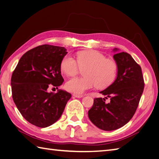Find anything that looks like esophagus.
<instances>
[{
    "instance_id": "1",
    "label": "esophagus",
    "mask_w": 159,
    "mask_h": 159,
    "mask_svg": "<svg viewBox=\"0 0 159 159\" xmlns=\"http://www.w3.org/2000/svg\"><path fill=\"white\" fill-rule=\"evenodd\" d=\"M74 96H75L76 98H82L83 97V95H81V94H73Z\"/></svg>"
}]
</instances>
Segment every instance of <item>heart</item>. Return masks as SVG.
Segmentation results:
<instances>
[{"label":"heart","instance_id":"b5f03b06","mask_svg":"<svg viewBox=\"0 0 159 159\" xmlns=\"http://www.w3.org/2000/svg\"><path fill=\"white\" fill-rule=\"evenodd\" d=\"M76 61L71 56H65L61 63V69L66 75L72 76L78 74L80 68L83 70V77H74L68 80L65 88L69 92L80 94L97 85L104 88L110 85L116 79L118 65L116 62L107 59L102 53L95 50L80 52Z\"/></svg>","mask_w":159,"mask_h":159}]
</instances>
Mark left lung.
I'll use <instances>...</instances> for the list:
<instances>
[{
	"label": "left lung",
	"instance_id": "left-lung-1",
	"mask_svg": "<svg viewBox=\"0 0 159 159\" xmlns=\"http://www.w3.org/2000/svg\"><path fill=\"white\" fill-rule=\"evenodd\" d=\"M116 53L113 58L118 65L117 76L114 82L100 92L111 98L105 102L104 98H96L88 116L92 123L99 129L111 131L125 125L130 120L138 107L144 89L141 67L127 52Z\"/></svg>",
	"mask_w": 159,
	"mask_h": 159
}]
</instances>
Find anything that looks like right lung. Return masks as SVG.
I'll return each mask as SVG.
<instances>
[{
	"label": "right lung",
	"mask_w": 159,
	"mask_h": 159,
	"mask_svg": "<svg viewBox=\"0 0 159 159\" xmlns=\"http://www.w3.org/2000/svg\"><path fill=\"white\" fill-rule=\"evenodd\" d=\"M63 47L43 45L27 51L20 58L11 79L12 98L22 116L39 127H47L60 119L71 94L58 89L64 80L61 63L67 54Z\"/></svg>",
	"instance_id": "1"
}]
</instances>
